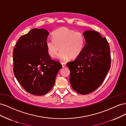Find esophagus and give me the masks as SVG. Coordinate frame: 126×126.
Instances as JSON below:
<instances>
[{
  "mask_svg": "<svg viewBox=\"0 0 126 126\" xmlns=\"http://www.w3.org/2000/svg\"><path fill=\"white\" fill-rule=\"evenodd\" d=\"M62 66H63V67H66V64L65 63H62Z\"/></svg>",
  "mask_w": 126,
  "mask_h": 126,
  "instance_id": "34e87169",
  "label": "esophagus"
}]
</instances>
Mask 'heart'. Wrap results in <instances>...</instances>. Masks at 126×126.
Listing matches in <instances>:
<instances>
[{"label":"heart","mask_w":126,"mask_h":126,"mask_svg":"<svg viewBox=\"0 0 126 126\" xmlns=\"http://www.w3.org/2000/svg\"><path fill=\"white\" fill-rule=\"evenodd\" d=\"M53 38H48L46 46L49 55L52 57L56 56L60 49L58 58L63 61L69 58H76L81 54L86 44V38L80 32L66 27H62L52 33Z\"/></svg>","instance_id":"b5f03b06"}]
</instances>
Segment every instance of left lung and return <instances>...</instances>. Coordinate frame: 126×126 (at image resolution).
Here are the masks:
<instances>
[{
    "label": "left lung",
    "mask_w": 126,
    "mask_h": 126,
    "mask_svg": "<svg viewBox=\"0 0 126 126\" xmlns=\"http://www.w3.org/2000/svg\"><path fill=\"white\" fill-rule=\"evenodd\" d=\"M86 44L81 54L67 63L70 83L76 92L87 94L102 84L111 64L109 45L105 37L93 30L83 32Z\"/></svg>",
    "instance_id": "obj_1"
}]
</instances>
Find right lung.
<instances>
[{
  "label": "right lung",
  "instance_id": "right-lung-1",
  "mask_svg": "<svg viewBox=\"0 0 126 126\" xmlns=\"http://www.w3.org/2000/svg\"><path fill=\"white\" fill-rule=\"evenodd\" d=\"M49 33L44 29H32L19 38L13 51L15 77L27 92L36 96L51 89L62 68L48 54L46 41Z\"/></svg>",
  "mask_w": 126,
  "mask_h": 126
}]
</instances>
